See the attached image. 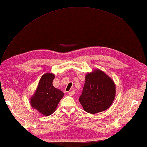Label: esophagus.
Listing matches in <instances>:
<instances>
[{
  "instance_id": "34e87169",
  "label": "esophagus",
  "mask_w": 147,
  "mask_h": 147,
  "mask_svg": "<svg viewBox=\"0 0 147 147\" xmlns=\"http://www.w3.org/2000/svg\"><path fill=\"white\" fill-rule=\"evenodd\" d=\"M74 93H75V92H74V90H73V91H71V92H68V94L70 96H72V95H74Z\"/></svg>"
}]
</instances>
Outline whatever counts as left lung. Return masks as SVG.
<instances>
[{
	"label": "left lung",
	"mask_w": 147,
	"mask_h": 147,
	"mask_svg": "<svg viewBox=\"0 0 147 147\" xmlns=\"http://www.w3.org/2000/svg\"><path fill=\"white\" fill-rule=\"evenodd\" d=\"M115 85L110 77L101 70L86 74L79 101L90 114H96L110 107L115 96Z\"/></svg>",
	"instance_id": "left-lung-1"
}]
</instances>
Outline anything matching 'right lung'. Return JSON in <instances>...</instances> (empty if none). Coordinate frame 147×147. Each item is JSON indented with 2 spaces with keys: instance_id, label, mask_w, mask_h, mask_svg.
<instances>
[{
  "instance_id": "add662e5",
  "label": "right lung",
  "mask_w": 147,
  "mask_h": 147,
  "mask_svg": "<svg viewBox=\"0 0 147 147\" xmlns=\"http://www.w3.org/2000/svg\"><path fill=\"white\" fill-rule=\"evenodd\" d=\"M54 74L46 73L41 77L34 95L30 98L31 105L42 115H51L63 97L64 93L52 85Z\"/></svg>"
}]
</instances>
